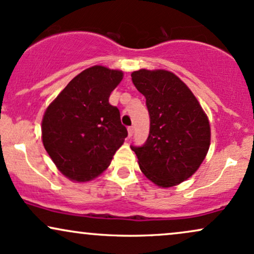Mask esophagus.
I'll return each mask as SVG.
<instances>
[{
	"mask_svg": "<svg viewBox=\"0 0 254 254\" xmlns=\"http://www.w3.org/2000/svg\"><path fill=\"white\" fill-rule=\"evenodd\" d=\"M127 135H129V137H131V136L133 135V127H127Z\"/></svg>",
	"mask_w": 254,
	"mask_h": 254,
	"instance_id": "1",
	"label": "esophagus"
}]
</instances>
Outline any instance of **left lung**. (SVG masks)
I'll return each mask as SVG.
<instances>
[{"mask_svg": "<svg viewBox=\"0 0 254 254\" xmlns=\"http://www.w3.org/2000/svg\"><path fill=\"white\" fill-rule=\"evenodd\" d=\"M132 82L146 99L150 131L142 146L131 145L140 170L169 188L186 181L202 163L210 144L208 118L179 77L164 69H139Z\"/></svg>", "mask_w": 254, "mask_h": 254, "instance_id": "1", "label": "left lung"}]
</instances>
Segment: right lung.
<instances>
[{
  "label": "right lung",
  "instance_id": "1",
  "mask_svg": "<svg viewBox=\"0 0 254 254\" xmlns=\"http://www.w3.org/2000/svg\"><path fill=\"white\" fill-rule=\"evenodd\" d=\"M123 72L92 66L79 73L50 104L42 118V143L67 179L86 182L111 163L127 136L121 114L109 103Z\"/></svg>",
  "mask_w": 254,
  "mask_h": 254
}]
</instances>
